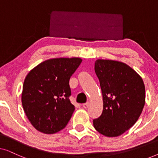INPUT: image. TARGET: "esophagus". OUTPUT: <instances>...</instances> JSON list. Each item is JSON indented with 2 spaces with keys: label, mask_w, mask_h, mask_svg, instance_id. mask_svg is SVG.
I'll list each match as a JSON object with an SVG mask.
<instances>
[{
  "label": "esophagus",
  "mask_w": 158,
  "mask_h": 158,
  "mask_svg": "<svg viewBox=\"0 0 158 158\" xmlns=\"http://www.w3.org/2000/svg\"><path fill=\"white\" fill-rule=\"evenodd\" d=\"M88 106H89V102H86L85 103H83V107L84 108V109H87V108L88 107Z\"/></svg>",
  "instance_id": "34e87169"
}]
</instances>
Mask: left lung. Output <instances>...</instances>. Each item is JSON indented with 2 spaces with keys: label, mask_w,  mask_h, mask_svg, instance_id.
<instances>
[{
  "label": "left lung",
  "mask_w": 158,
  "mask_h": 158,
  "mask_svg": "<svg viewBox=\"0 0 158 158\" xmlns=\"http://www.w3.org/2000/svg\"><path fill=\"white\" fill-rule=\"evenodd\" d=\"M95 72L100 82L103 109L93 121L94 127L106 137H118L135 124L143 110V81L127 64L114 60H97Z\"/></svg>",
  "instance_id": "left-lung-1"
}]
</instances>
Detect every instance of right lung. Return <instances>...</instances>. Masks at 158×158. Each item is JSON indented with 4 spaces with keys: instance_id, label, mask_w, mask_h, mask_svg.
Here are the masks:
<instances>
[{
    "instance_id": "add662e5",
    "label": "right lung",
    "mask_w": 158,
    "mask_h": 158,
    "mask_svg": "<svg viewBox=\"0 0 158 158\" xmlns=\"http://www.w3.org/2000/svg\"><path fill=\"white\" fill-rule=\"evenodd\" d=\"M81 58L45 60L28 73L23 82L21 102L28 119L36 130L55 134L64 129L75 110L69 97L70 77Z\"/></svg>"
}]
</instances>
